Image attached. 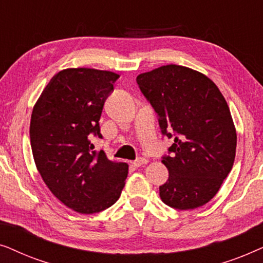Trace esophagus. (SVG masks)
Here are the masks:
<instances>
[{
	"label": "esophagus",
	"mask_w": 263,
	"mask_h": 263,
	"mask_svg": "<svg viewBox=\"0 0 263 263\" xmlns=\"http://www.w3.org/2000/svg\"><path fill=\"white\" fill-rule=\"evenodd\" d=\"M147 163H148V160L145 159V158H139L138 160L133 161V166L140 167V166H142V165H145V164H147Z\"/></svg>",
	"instance_id": "1"
}]
</instances>
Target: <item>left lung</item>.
I'll return each instance as SVG.
<instances>
[{
    "label": "left lung",
    "mask_w": 263,
    "mask_h": 263,
    "mask_svg": "<svg viewBox=\"0 0 263 263\" xmlns=\"http://www.w3.org/2000/svg\"><path fill=\"white\" fill-rule=\"evenodd\" d=\"M138 85L172 138V156L163 157L168 179L159 186L164 203L194 210L214 197L236 157L237 134L218 86L192 68L166 64L138 75Z\"/></svg>",
    "instance_id": "obj_1"
}]
</instances>
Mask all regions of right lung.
Returning a JSON list of instances; mask_svg holds the SVG:
<instances>
[{"label": "right lung", "mask_w": 263, "mask_h": 263, "mask_svg": "<svg viewBox=\"0 0 263 263\" xmlns=\"http://www.w3.org/2000/svg\"><path fill=\"white\" fill-rule=\"evenodd\" d=\"M120 75L95 68H67L52 77L33 106L30 138L43 181L63 204L81 214L116 202L128 164L92 151L91 136L102 138L104 103Z\"/></svg>", "instance_id": "right-lung-1"}]
</instances>
